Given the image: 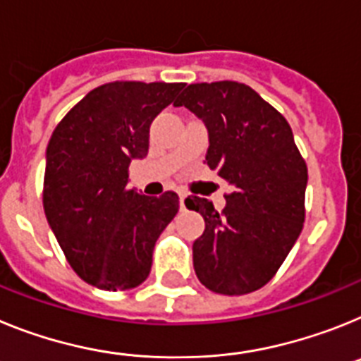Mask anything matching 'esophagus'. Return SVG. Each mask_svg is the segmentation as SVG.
<instances>
[{"label": "esophagus", "mask_w": 361, "mask_h": 361, "mask_svg": "<svg viewBox=\"0 0 361 361\" xmlns=\"http://www.w3.org/2000/svg\"><path fill=\"white\" fill-rule=\"evenodd\" d=\"M185 198H187V196H185L183 192H180V207H181V211H183V209H185Z\"/></svg>", "instance_id": "esophagus-1"}]
</instances>
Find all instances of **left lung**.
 <instances>
[{
  "mask_svg": "<svg viewBox=\"0 0 361 361\" xmlns=\"http://www.w3.org/2000/svg\"><path fill=\"white\" fill-rule=\"evenodd\" d=\"M174 105L202 118L207 165L231 185L221 212L205 198L185 200L205 219L192 245L194 271L212 293H255L274 278L302 233L305 159L287 120L245 83H192Z\"/></svg>",
  "mask_w": 361,
  "mask_h": 361,
  "instance_id": "1",
  "label": "left lung"
}]
</instances>
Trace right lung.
<instances>
[{
    "mask_svg": "<svg viewBox=\"0 0 361 361\" xmlns=\"http://www.w3.org/2000/svg\"><path fill=\"white\" fill-rule=\"evenodd\" d=\"M185 83L112 81L90 90L54 128L47 147L43 209L81 280L128 290L147 280L156 240L180 209L128 189V165L149 152V130Z\"/></svg>",
    "mask_w": 361,
    "mask_h": 361,
    "instance_id": "1",
    "label": "right lung"
}]
</instances>
